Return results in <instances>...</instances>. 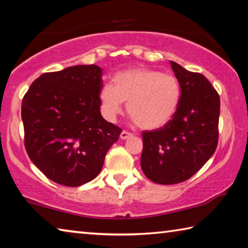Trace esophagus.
I'll use <instances>...</instances> for the list:
<instances>
[{"label": "esophagus", "instance_id": "esophagus-1", "mask_svg": "<svg viewBox=\"0 0 248 248\" xmlns=\"http://www.w3.org/2000/svg\"><path fill=\"white\" fill-rule=\"evenodd\" d=\"M132 136H133V134L129 133V132H126V131H123V132L121 133V135H120L121 140H127V139H129V137H132Z\"/></svg>", "mask_w": 248, "mask_h": 248}]
</instances>
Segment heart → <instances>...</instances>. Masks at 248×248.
I'll list each match as a JSON object with an SVG mask.
<instances>
[{"label":"heart","instance_id":"b5f03b06","mask_svg":"<svg viewBox=\"0 0 248 248\" xmlns=\"http://www.w3.org/2000/svg\"><path fill=\"white\" fill-rule=\"evenodd\" d=\"M114 86L105 84L100 93L104 114L114 119L123 102L137 126L157 129L169 123L181 99L179 81L172 75L149 68H131L116 74Z\"/></svg>","mask_w":248,"mask_h":248}]
</instances>
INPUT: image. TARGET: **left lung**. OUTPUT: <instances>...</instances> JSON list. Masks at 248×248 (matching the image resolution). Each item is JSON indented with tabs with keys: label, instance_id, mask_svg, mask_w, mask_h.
<instances>
[{
	"label": "left lung",
	"instance_id": "left-lung-1",
	"mask_svg": "<svg viewBox=\"0 0 248 248\" xmlns=\"http://www.w3.org/2000/svg\"><path fill=\"white\" fill-rule=\"evenodd\" d=\"M181 89L176 114L169 123L143 132L141 170L156 184L188 180L216 152L220 96L203 75L170 62Z\"/></svg>",
	"mask_w": 248,
	"mask_h": 248
}]
</instances>
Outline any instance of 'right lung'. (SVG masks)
Returning <instances> with one entry per match:
<instances>
[{"instance_id":"obj_1","label":"right lung","mask_w":248,"mask_h":248,"mask_svg":"<svg viewBox=\"0 0 248 248\" xmlns=\"http://www.w3.org/2000/svg\"><path fill=\"white\" fill-rule=\"evenodd\" d=\"M102 69L79 64L36 79L22 102L24 144L48 179L66 186L91 181L122 129L100 112Z\"/></svg>"}]
</instances>
